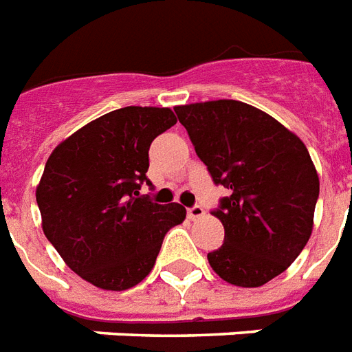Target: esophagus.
Listing matches in <instances>:
<instances>
[{
  "label": "esophagus",
  "instance_id": "34e87169",
  "mask_svg": "<svg viewBox=\"0 0 352 352\" xmlns=\"http://www.w3.org/2000/svg\"><path fill=\"white\" fill-rule=\"evenodd\" d=\"M204 215V208L201 204H193L192 208H188V217L190 219H199V217H203Z\"/></svg>",
  "mask_w": 352,
  "mask_h": 352
}]
</instances>
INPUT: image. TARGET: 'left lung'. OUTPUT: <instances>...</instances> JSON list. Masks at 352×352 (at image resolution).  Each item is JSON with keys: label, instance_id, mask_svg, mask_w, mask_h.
<instances>
[{"label": "left lung", "instance_id": "left-lung-1", "mask_svg": "<svg viewBox=\"0 0 352 352\" xmlns=\"http://www.w3.org/2000/svg\"><path fill=\"white\" fill-rule=\"evenodd\" d=\"M212 181L230 190L212 214L225 241L210 267L237 287L287 270L311 237L320 179L305 144L276 118L237 100L175 107Z\"/></svg>", "mask_w": 352, "mask_h": 352}]
</instances>
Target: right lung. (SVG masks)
Returning <instances> with one entry per match:
<instances>
[{"label": "right lung", "instance_id": "1", "mask_svg": "<svg viewBox=\"0 0 352 352\" xmlns=\"http://www.w3.org/2000/svg\"><path fill=\"white\" fill-rule=\"evenodd\" d=\"M168 107H122L58 144L36 188L43 234L71 270L104 290L140 283L164 235L186 217L179 203L139 195L149 146L175 126Z\"/></svg>", "mask_w": 352, "mask_h": 352}]
</instances>
